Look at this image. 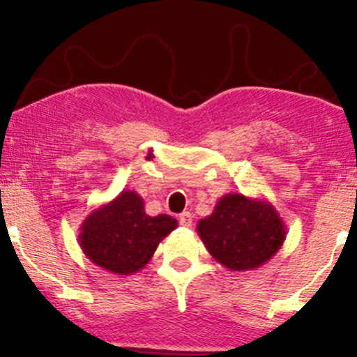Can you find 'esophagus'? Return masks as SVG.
Listing matches in <instances>:
<instances>
[{"instance_id":"obj_1","label":"esophagus","mask_w":357,"mask_h":357,"mask_svg":"<svg viewBox=\"0 0 357 357\" xmlns=\"http://www.w3.org/2000/svg\"><path fill=\"white\" fill-rule=\"evenodd\" d=\"M179 225L184 228H190L192 225V215L190 211H183L181 215H179Z\"/></svg>"}]
</instances>
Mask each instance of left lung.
I'll return each instance as SVG.
<instances>
[{
	"label": "left lung",
	"mask_w": 357,
	"mask_h": 357,
	"mask_svg": "<svg viewBox=\"0 0 357 357\" xmlns=\"http://www.w3.org/2000/svg\"><path fill=\"white\" fill-rule=\"evenodd\" d=\"M196 231L210 255L235 272L267 264L287 235L284 221L272 203L241 192L221 196L211 215L198 221Z\"/></svg>",
	"instance_id": "1"
}]
</instances>
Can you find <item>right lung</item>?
Returning <instances> with one entry per match:
<instances>
[{
  "mask_svg": "<svg viewBox=\"0 0 357 357\" xmlns=\"http://www.w3.org/2000/svg\"><path fill=\"white\" fill-rule=\"evenodd\" d=\"M178 227L169 215L149 216L136 191H122L112 202L89 213L80 225L79 243L97 267L130 275L142 270L155 248Z\"/></svg>",
  "mask_w": 357,
  "mask_h": 357,
  "instance_id": "obj_1",
  "label": "right lung"
}]
</instances>
